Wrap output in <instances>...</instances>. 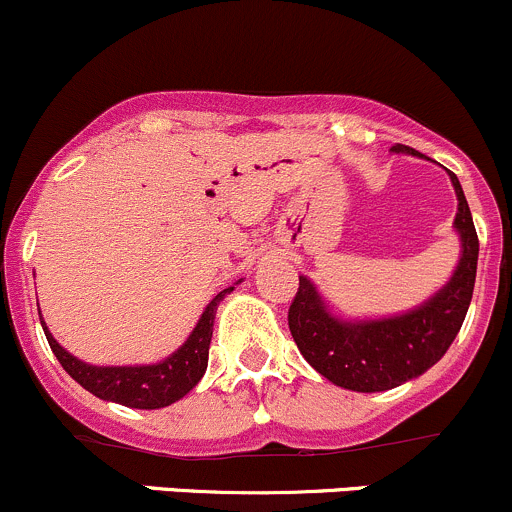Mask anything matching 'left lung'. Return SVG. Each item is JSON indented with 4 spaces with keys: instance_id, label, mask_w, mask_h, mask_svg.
Returning <instances> with one entry per match:
<instances>
[{
    "instance_id": "left-lung-1",
    "label": "left lung",
    "mask_w": 512,
    "mask_h": 512,
    "mask_svg": "<svg viewBox=\"0 0 512 512\" xmlns=\"http://www.w3.org/2000/svg\"><path fill=\"white\" fill-rule=\"evenodd\" d=\"M392 152L424 157L405 144ZM456 211L454 228L461 240V257L449 282L400 316L368 321H343L328 311L314 282L299 277V292L289 306V331L306 363L333 385L355 392H383L427 373L449 351L469 311L478 265V235L461 191L451 174Z\"/></svg>"
}]
</instances>
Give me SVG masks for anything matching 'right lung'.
<instances>
[{"instance_id":"obj_1","label":"right lung","mask_w":512,"mask_h":512,"mask_svg":"<svg viewBox=\"0 0 512 512\" xmlns=\"http://www.w3.org/2000/svg\"><path fill=\"white\" fill-rule=\"evenodd\" d=\"M233 289L235 287H228L215 294V299L206 306V311L201 314L184 346L154 365H115V368H110V365H88L68 353L48 333L43 321L41 326L53 355L75 383L83 385L85 390L93 392L100 400L117 402V405L134 407V410H159V407H169L176 400H181L203 378L208 368V348H211L213 338L215 311H218V304L225 299V294H230Z\"/></svg>"}]
</instances>
